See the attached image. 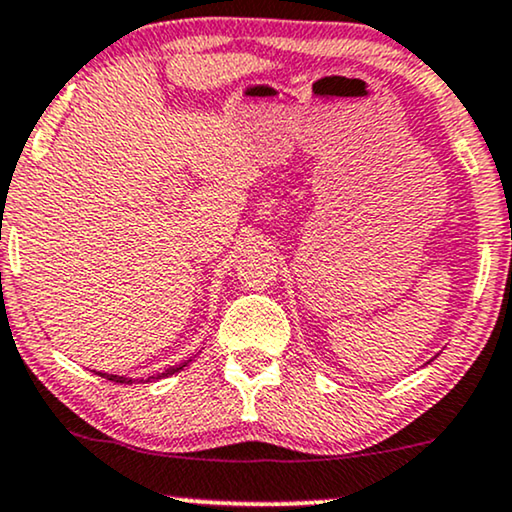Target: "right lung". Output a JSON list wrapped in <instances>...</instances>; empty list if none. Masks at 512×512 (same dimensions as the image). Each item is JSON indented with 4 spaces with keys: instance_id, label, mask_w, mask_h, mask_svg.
Listing matches in <instances>:
<instances>
[{
    "instance_id": "right-lung-1",
    "label": "right lung",
    "mask_w": 512,
    "mask_h": 512,
    "mask_svg": "<svg viewBox=\"0 0 512 512\" xmlns=\"http://www.w3.org/2000/svg\"><path fill=\"white\" fill-rule=\"evenodd\" d=\"M188 362H181V364H176V367H169V369L159 371V374H152V376H148V381H159V378H167L171 374H178V371H181L183 367H188ZM101 376L108 378V381H112V383H126V386H131V383L136 381V378H126V376H117V374H101Z\"/></svg>"
}]
</instances>
